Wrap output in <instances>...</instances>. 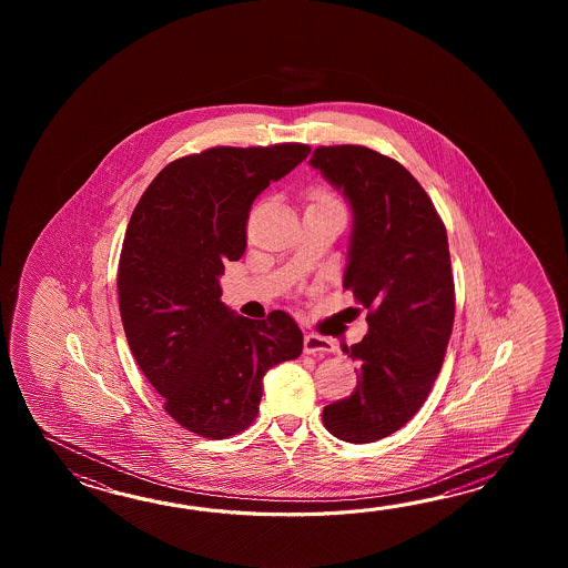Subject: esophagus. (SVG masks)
I'll return each mask as SVG.
<instances>
[{
	"mask_svg": "<svg viewBox=\"0 0 568 568\" xmlns=\"http://www.w3.org/2000/svg\"><path fill=\"white\" fill-rule=\"evenodd\" d=\"M335 351V343L331 338L321 337L308 333L304 335V353L308 355H323V353H333Z\"/></svg>",
	"mask_w": 568,
	"mask_h": 568,
	"instance_id": "obj_1",
	"label": "esophagus"
}]
</instances>
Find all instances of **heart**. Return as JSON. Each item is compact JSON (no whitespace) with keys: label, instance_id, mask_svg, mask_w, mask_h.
I'll list each match as a JSON object with an SVG mask.
<instances>
[{"label":"heart","instance_id":"obj_1","mask_svg":"<svg viewBox=\"0 0 568 568\" xmlns=\"http://www.w3.org/2000/svg\"><path fill=\"white\" fill-rule=\"evenodd\" d=\"M323 205H338V201L333 194L325 191V189H318V191H314L313 193V203H311V206Z\"/></svg>","mask_w":568,"mask_h":568}]
</instances>
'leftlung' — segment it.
<instances>
[{"label":"left lung","instance_id":"left-lung-1","mask_svg":"<svg viewBox=\"0 0 568 568\" xmlns=\"http://www.w3.org/2000/svg\"><path fill=\"white\" fill-rule=\"evenodd\" d=\"M311 166L349 201L343 286L369 325L347 349L362 363L359 384L325 406L323 423L341 440L374 443L420 410L445 359L455 321L447 230L420 182L375 150L321 145Z\"/></svg>","mask_w":568,"mask_h":568}]
</instances>
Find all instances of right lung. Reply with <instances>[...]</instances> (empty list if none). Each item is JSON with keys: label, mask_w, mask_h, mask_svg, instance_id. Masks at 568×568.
<instances>
[{"label": "right lung", "mask_w": 568, "mask_h": 568, "mask_svg": "<svg viewBox=\"0 0 568 568\" xmlns=\"http://www.w3.org/2000/svg\"><path fill=\"white\" fill-rule=\"evenodd\" d=\"M308 154L306 144L209 148L160 170L133 209L118 270L121 323L164 410L194 435L245 430L267 369L302 353L290 314L233 313L219 278L245 252L255 196Z\"/></svg>", "instance_id": "obj_1"}]
</instances>
